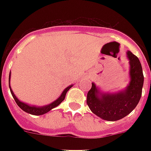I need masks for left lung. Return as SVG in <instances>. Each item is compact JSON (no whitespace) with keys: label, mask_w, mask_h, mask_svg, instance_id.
<instances>
[{"label":"left lung","mask_w":151,"mask_h":151,"mask_svg":"<svg viewBox=\"0 0 151 151\" xmlns=\"http://www.w3.org/2000/svg\"><path fill=\"white\" fill-rule=\"evenodd\" d=\"M129 60L130 81L126 88L115 93L101 92L92 83L87 94V104L92 112L103 120L115 122L129 114L139 102L143 89V77L142 66L137 56L127 52Z\"/></svg>","instance_id":"1"}]
</instances>
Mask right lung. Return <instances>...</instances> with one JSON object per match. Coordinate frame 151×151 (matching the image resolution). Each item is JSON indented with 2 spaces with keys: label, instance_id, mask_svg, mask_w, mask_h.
Segmentation results:
<instances>
[{
  "label": "right lung",
  "instance_id": "add662e5",
  "mask_svg": "<svg viewBox=\"0 0 151 151\" xmlns=\"http://www.w3.org/2000/svg\"><path fill=\"white\" fill-rule=\"evenodd\" d=\"M10 78H11V73H9V79H8V82H9V88H10L11 93L12 95L13 98L15 99V103H17V105L19 106L21 109H22L23 111L25 112L28 113V114H30L33 115H42L45 114L46 113H48V111H50L53 108L56 107L57 106H59L60 103L64 100L65 99V96H66V92H68L69 89L73 85H71L68 87H66L65 89L63 90V92H62L61 96L56 99V100H55L54 102H52V103L50 104H48V105L46 106H31V105H28L27 103H25L23 102H21L19 99H18V98L15 96V95L14 94V92H12V88L10 86Z\"/></svg>",
  "mask_w": 151,
  "mask_h": 151
}]
</instances>
